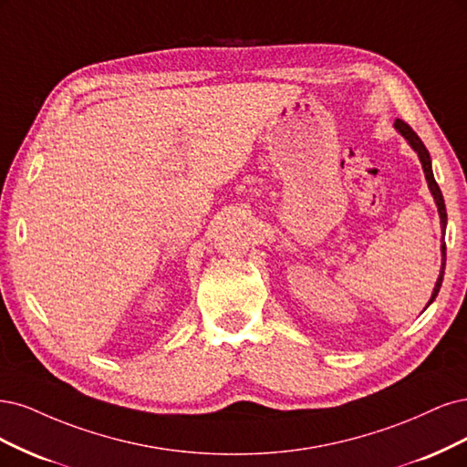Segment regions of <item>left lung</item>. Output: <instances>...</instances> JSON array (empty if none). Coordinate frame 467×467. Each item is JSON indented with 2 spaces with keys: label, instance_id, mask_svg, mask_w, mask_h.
Listing matches in <instances>:
<instances>
[{
  "label": "left lung",
  "instance_id": "1",
  "mask_svg": "<svg viewBox=\"0 0 467 467\" xmlns=\"http://www.w3.org/2000/svg\"><path fill=\"white\" fill-rule=\"evenodd\" d=\"M396 130L403 135L405 140L410 141V145L415 149L417 151V155H419V159H420V164H423V171H425V178H427V182H429V188H431V192H432V195H434V202H436V205H439V213H441V224H442V231H446V205H444V198H442V192H441V188H439V184H436V180H434V176H432V167H431V155H429V151H427V147H425V143L420 141V138L419 135L411 130V126L408 124V122H403V119H396ZM444 267H446V243H442V267H441V275H439V279H436V285H434V291H432V296H431V300H429V305L432 303V300L436 298V295H439V291H441V285H442V277H444ZM427 305V306H429Z\"/></svg>",
  "mask_w": 467,
  "mask_h": 467
}]
</instances>
